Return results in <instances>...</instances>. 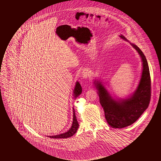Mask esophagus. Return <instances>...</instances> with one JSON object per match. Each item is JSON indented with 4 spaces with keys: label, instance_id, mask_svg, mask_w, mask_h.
Instances as JSON below:
<instances>
[{
    "label": "esophagus",
    "instance_id": "34e87169",
    "mask_svg": "<svg viewBox=\"0 0 161 161\" xmlns=\"http://www.w3.org/2000/svg\"><path fill=\"white\" fill-rule=\"evenodd\" d=\"M88 76H89V71H88V70L87 69H84L83 72H82V74H81V77L83 78H84V79H86V78H87L88 77Z\"/></svg>",
    "mask_w": 161,
    "mask_h": 161
}]
</instances>
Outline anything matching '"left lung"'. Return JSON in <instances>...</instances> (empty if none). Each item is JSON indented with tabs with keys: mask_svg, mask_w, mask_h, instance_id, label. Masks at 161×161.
Masks as SVG:
<instances>
[{
	"mask_svg": "<svg viewBox=\"0 0 161 161\" xmlns=\"http://www.w3.org/2000/svg\"><path fill=\"white\" fill-rule=\"evenodd\" d=\"M119 36L131 44L141 58L142 72L136 90L126 98H114L102 81L95 80L93 83L98 90L100 103L108 124L113 128L121 129L135 123L146 110L151 99V82L145 55L137 45L130 43L123 35Z\"/></svg>",
	"mask_w": 161,
	"mask_h": 161,
	"instance_id": "8db88e82",
	"label": "left lung"
}]
</instances>
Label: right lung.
<instances>
[{
    "instance_id": "add662e5",
    "label": "right lung",
    "mask_w": 161,
    "mask_h": 161,
    "mask_svg": "<svg viewBox=\"0 0 161 161\" xmlns=\"http://www.w3.org/2000/svg\"><path fill=\"white\" fill-rule=\"evenodd\" d=\"M81 92H82V88L81 87V85L78 81H76L75 86V87L73 90L74 98H76L79 95L81 94ZM73 110V123H72V126L71 127V128L68 130V131L65 132L64 133L57 135L47 136L51 137V138H53V139H60V138L65 139V138H68V137L73 136L77 132L79 125H78V121H77V118L75 116V110H74V107Z\"/></svg>"
}]
</instances>
